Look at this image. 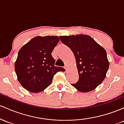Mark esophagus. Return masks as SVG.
I'll return each mask as SVG.
<instances>
[{
	"label": "esophagus",
	"instance_id": "obj_1",
	"mask_svg": "<svg viewBox=\"0 0 124 124\" xmlns=\"http://www.w3.org/2000/svg\"><path fill=\"white\" fill-rule=\"evenodd\" d=\"M64 67V69H66V70L67 71L68 70V66H65Z\"/></svg>",
	"mask_w": 124,
	"mask_h": 124
}]
</instances>
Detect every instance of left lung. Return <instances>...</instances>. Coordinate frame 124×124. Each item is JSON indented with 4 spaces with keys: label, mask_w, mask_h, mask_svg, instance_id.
I'll return each mask as SVG.
<instances>
[{
    "label": "left lung",
    "mask_w": 124,
    "mask_h": 124,
    "mask_svg": "<svg viewBox=\"0 0 124 124\" xmlns=\"http://www.w3.org/2000/svg\"><path fill=\"white\" fill-rule=\"evenodd\" d=\"M60 39L76 58L79 79L71 85L82 93L94 90L105 79L109 68L105 50L86 34L60 36Z\"/></svg>",
    "instance_id": "left-lung-1"
}]
</instances>
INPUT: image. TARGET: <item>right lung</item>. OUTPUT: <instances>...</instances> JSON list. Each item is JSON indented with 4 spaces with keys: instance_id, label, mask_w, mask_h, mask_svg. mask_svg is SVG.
I'll return each mask as SVG.
<instances>
[{
    "instance_id": "add662e5",
    "label": "right lung",
    "mask_w": 124,
    "mask_h": 124,
    "mask_svg": "<svg viewBox=\"0 0 124 124\" xmlns=\"http://www.w3.org/2000/svg\"><path fill=\"white\" fill-rule=\"evenodd\" d=\"M59 40L54 36H37L20 49L15 69L18 81L26 90L43 91L52 83L54 75L65 71L54 66L55 61L51 55Z\"/></svg>"
}]
</instances>
